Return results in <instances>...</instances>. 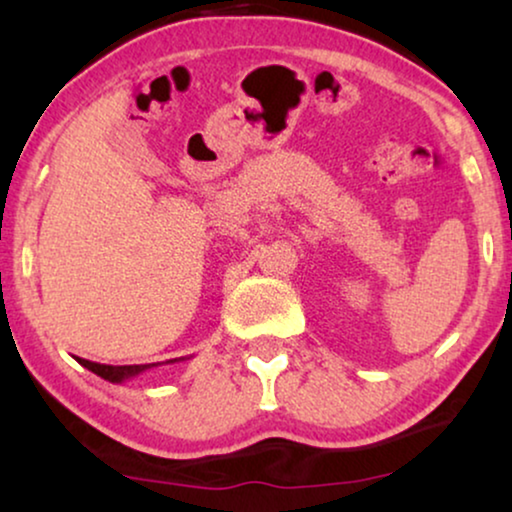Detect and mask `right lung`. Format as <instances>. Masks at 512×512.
I'll list each match as a JSON object with an SVG mask.
<instances>
[{
	"label": "right lung",
	"mask_w": 512,
	"mask_h": 512,
	"mask_svg": "<svg viewBox=\"0 0 512 512\" xmlns=\"http://www.w3.org/2000/svg\"><path fill=\"white\" fill-rule=\"evenodd\" d=\"M74 359L79 361L83 368H88L90 373L100 375L102 380L114 382V384H121L125 380H132V377L142 375L144 370L158 366V363H144V366H107V363H95V361L81 359V356H74ZM188 359H191V356H188ZM174 361H186V356H181V359H170V363H174Z\"/></svg>",
	"instance_id": "1"
}]
</instances>
